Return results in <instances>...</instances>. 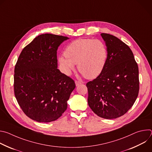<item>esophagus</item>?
<instances>
[{"label": "esophagus", "mask_w": 152, "mask_h": 152, "mask_svg": "<svg viewBox=\"0 0 152 152\" xmlns=\"http://www.w3.org/2000/svg\"><path fill=\"white\" fill-rule=\"evenodd\" d=\"M75 83H76V86H78V85H79L80 84H81L82 82H80V81H79V80H75Z\"/></svg>", "instance_id": "1"}]
</instances>
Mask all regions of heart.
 <instances>
[{"label":"heart","mask_w":152,"mask_h":152,"mask_svg":"<svg viewBox=\"0 0 152 152\" xmlns=\"http://www.w3.org/2000/svg\"><path fill=\"white\" fill-rule=\"evenodd\" d=\"M65 56H60L58 61L62 72L70 75L77 69L85 77L94 79L103 72L107 60V50L104 42L99 39L79 38L67 46Z\"/></svg>","instance_id":"obj_1"}]
</instances>
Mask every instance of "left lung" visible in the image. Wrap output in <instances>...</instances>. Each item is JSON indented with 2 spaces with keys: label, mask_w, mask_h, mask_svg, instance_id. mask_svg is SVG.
<instances>
[{
  "label": "left lung",
  "mask_w": 152,
  "mask_h": 152,
  "mask_svg": "<svg viewBox=\"0 0 152 152\" xmlns=\"http://www.w3.org/2000/svg\"><path fill=\"white\" fill-rule=\"evenodd\" d=\"M107 50L101 74L86 84L88 103L99 117L114 119L125 114L139 93V71L130 48L116 37L102 33Z\"/></svg>",
  "instance_id": "left-lung-1"
}]
</instances>
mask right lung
Returning a JSON list of instances; mask_svg holds the SVG:
<instances>
[{
    "mask_svg": "<svg viewBox=\"0 0 152 152\" xmlns=\"http://www.w3.org/2000/svg\"><path fill=\"white\" fill-rule=\"evenodd\" d=\"M67 39L50 34L39 35L24 48L15 64V98L23 113L38 122L59 118L75 88L74 80L57 69L58 48Z\"/></svg>",
    "mask_w": 152,
    "mask_h": 152,
    "instance_id": "add662e5",
    "label": "right lung"
}]
</instances>
